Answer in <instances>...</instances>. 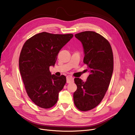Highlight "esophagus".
Wrapping results in <instances>:
<instances>
[{"label": "esophagus", "mask_w": 135, "mask_h": 135, "mask_svg": "<svg viewBox=\"0 0 135 135\" xmlns=\"http://www.w3.org/2000/svg\"><path fill=\"white\" fill-rule=\"evenodd\" d=\"M74 82V78L71 76H67V83H70Z\"/></svg>", "instance_id": "esophagus-1"}]
</instances>
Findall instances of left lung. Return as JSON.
<instances>
[{"label": "left lung", "mask_w": 135, "mask_h": 135, "mask_svg": "<svg viewBox=\"0 0 135 135\" xmlns=\"http://www.w3.org/2000/svg\"><path fill=\"white\" fill-rule=\"evenodd\" d=\"M84 48L83 62L90 73L86 82L75 78L77 90L73 98L75 106L86 112L97 107L108 88L113 71L114 58L112 47L106 38L91 31L75 35Z\"/></svg>", "instance_id": "8db88e82"}]
</instances>
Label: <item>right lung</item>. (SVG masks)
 <instances>
[{
  "label": "right lung",
  "instance_id": "right-lung-1",
  "mask_svg": "<svg viewBox=\"0 0 135 135\" xmlns=\"http://www.w3.org/2000/svg\"><path fill=\"white\" fill-rule=\"evenodd\" d=\"M73 35L37 33L26 41L19 57V69L26 92L31 101L42 108L53 107L57 102L59 92L66 83V76L51 75L61 48Z\"/></svg>",
  "mask_w": 135,
  "mask_h": 135
}]
</instances>
